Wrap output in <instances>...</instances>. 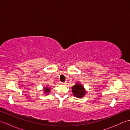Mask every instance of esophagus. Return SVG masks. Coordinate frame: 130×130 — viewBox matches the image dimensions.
I'll use <instances>...</instances> for the list:
<instances>
[{
  "label": "esophagus",
  "instance_id": "obj_1",
  "mask_svg": "<svg viewBox=\"0 0 130 130\" xmlns=\"http://www.w3.org/2000/svg\"><path fill=\"white\" fill-rule=\"evenodd\" d=\"M60 84H66L65 83H63V82H60Z\"/></svg>",
  "mask_w": 130,
  "mask_h": 130
}]
</instances>
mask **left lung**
<instances>
[{
  "label": "left lung",
  "instance_id": "1",
  "mask_svg": "<svg viewBox=\"0 0 130 130\" xmlns=\"http://www.w3.org/2000/svg\"><path fill=\"white\" fill-rule=\"evenodd\" d=\"M72 91L74 96L78 98H82L86 93L84 87L81 84L77 83L72 87Z\"/></svg>",
  "mask_w": 130,
  "mask_h": 130
}]
</instances>
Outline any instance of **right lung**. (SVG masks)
Returning a JSON list of instances; mask_svg holds the SVG:
<instances>
[{
  "mask_svg": "<svg viewBox=\"0 0 130 130\" xmlns=\"http://www.w3.org/2000/svg\"><path fill=\"white\" fill-rule=\"evenodd\" d=\"M50 90V88L48 87H46L45 88H44V91H45V92L46 93H49Z\"/></svg>",
  "mask_w": 130,
  "mask_h": 130,
  "instance_id": "obj_1",
  "label": "right lung"
}]
</instances>
